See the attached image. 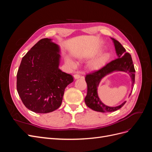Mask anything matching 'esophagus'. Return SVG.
Instances as JSON below:
<instances>
[{
    "instance_id": "esophagus-1",
    "label": "esophagus",
    "mask_w": 152,
    "mask_h": 152,
    "mask_svg": "<svg viewBox=\"0 0 152 152\" xmlns=\"http://www.w3.org/2000/svg\"><path fill=\"white\" fill-rule=\"evenodd\" d=\"M73 77H74L75 79H79L80 78V75L79 74H75L74 75H73Z\"/></svg>"
}]
</instances>
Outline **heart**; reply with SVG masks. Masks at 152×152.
Returning a JSON list of instances; mask_svg holds the SVG:
<instances>
[{
	"mask_svg": "<svg viewBox=\"0 0 152 152\" xmlns=\"http://www.w3.org/2000/svg\"><path fill=\"white\" fill-rule=\"evenodd\" d=\"M109 58L110 54L108 52L102 53L98 55L97 56L93 59H91L88 63V66L91 69H93V70H96V69L100 68L105 65L106 63L108 60ZM65 61L67 65L71 68H75L77 66V63L69 57L66 58Z\"/></svg>",
	"mask_w": 152,
	"mask_h": 152,
	"instance_id": "b5f03b06",
	"label": "heart"
}]
</instances>
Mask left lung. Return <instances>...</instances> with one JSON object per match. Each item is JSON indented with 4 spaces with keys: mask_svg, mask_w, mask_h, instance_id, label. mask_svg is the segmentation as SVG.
<instances>
[{
    "mask_svg": "<svg viewBox=\"0 0 152 152\" xmlns=\"http://www.w3.org/2000/svg\"><path fill=\"white\" fill-rule=\"evenodd\" d=\"M115 48L117 59L107 64L98 70L86 75L85 79L87 85V93L85 98L86 105L96 112L107 113L115 112L120 109L126 103L123 102L117 107H108L100 100L98 94V87L101 80L105 76L114 72H124L127 73L131 79V88L132 89L135 80V70L131 54L126 51L122 44L113 38H111ZM132 91L129 94L130 96Z\"/></svg>",
    "mask_w": 152,
    "mask_h": 152,
    "instance_id": "1",
    "label": "left lung"
}]
</instances>
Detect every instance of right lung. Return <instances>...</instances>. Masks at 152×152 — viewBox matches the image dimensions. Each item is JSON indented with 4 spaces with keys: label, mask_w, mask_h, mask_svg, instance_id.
I'll list each match as a JSON object with an SVG mask.
<instances>
[{
    "label": "right lung",
    "mask_w": 152,
    "mask_h": 152,
    "mask_svg": "<svg viewBox=\"0 0 152 152\" xmlns=\"http://www.w3.org/2000/svg\"><path fill=\"white\" fill-rule=\"evenodd\" d=\"M60 49L51 39L40 40L23 57L17 73V91L25 107L39 113L60 107L73 77L59 68Z\"/></svg>",
    "instance_id": "1"
}]
</instances>
